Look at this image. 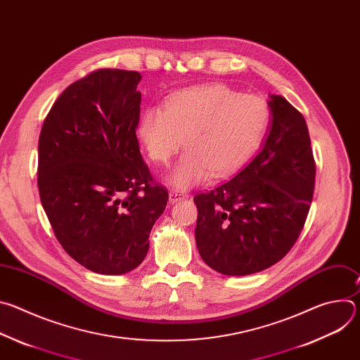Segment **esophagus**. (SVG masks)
<instances>
[{
	"instance_id": "1",
	"label": "esophagus",
	"mask_w": 360,
	"mask_h": 360,
	"mask_svg": "<svg viewBox=\"0 0 360 360\" xmlns=\"http://www.w3.org/2000/svg\"><path fill=\"white\" fill-rule=\"evenodd\" d=\"M186 198H188V195H186V193H181L179 191L172 189V191L169 192V200H171L172 203H175V202H178V200H182V199H186Z\"/></svg>"
}]
</instances>
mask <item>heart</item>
Returning a JSON list of instances; mask_svg holds the SVG:
<instances>
[{"instance_id": "heart-1", "label": "heart", "mask_w": 360, "mask_h": 360, "mask_svg": "<svg viewBox=\"0 0 360 360\" xmlns=\"http://www.w3.org/2000/svg\"><path fill=\"white\" fill-rule=\"evenodd\" d=\"M271 121L266 101L224 85L210 84L179 91L165 108L148 107L138 136L157 164H168L184 146L188 149L168 176L181 191L224 178L245 165L259 148Z\"/></svg>"}]
</instances>
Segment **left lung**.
<instances>
[{
	"label": "left lung",
	"mask_w": 360,
	"mask_h": 360,
	"mask_svg": "<svg viewBox=\"0 0 360 360\" xmlns=\"http://www.w3.org/2000/svg\"><path fill=\"white\" fill-rule=\"evenodd\" d=\"M269 134L255 158L229 181L196 193L200 258L229 276L261 272L297 240L314 198L316 165L303 115L271 95Z\"/></svg>",
	"instance_id": "left-lung-1"
}]
</instances>
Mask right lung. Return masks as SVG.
<instances>
[{"instance_id": "add662e5", "label": "right lung", "mask_w": 360, "mask_h": 360, "mask_svg": "<svg viewBox=\"0 0 360 360\" xmlns=\"http://www.w3.org/2000/svg\"><path fill=\"white\" fill-rule=\"evenodd\" d=\"M141 74L96 70L51 107L38 141V191L64 250L84 268L122 275L139 266L168 191L139 152Z\"/></svg>"}]
</instances>
